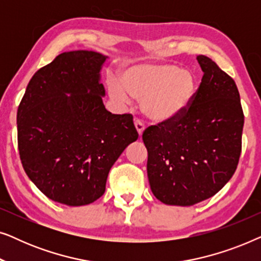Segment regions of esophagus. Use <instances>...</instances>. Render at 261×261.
I'll use <instances>...</instances> for the list:
<instances>
[{
	"label": "esophagus",
	"mask_w": 261,
	"mask_h": 261,
	"mask_svg": "<svg viewBox=\"0 0 261 261\" xmlns=\"http://www.w3.org/2000/svg\"><path fill=\"white\" fill-rule=\"evenodd\" d=\"M134 126H135V128H137V132H138L139 137L141 138V135H142V133H144V130H145L144 123L140 122V121H139V120H137V121H135V122H134Z\"/></svg>",
	"instance_id": "obj_1"
}]
</instances>
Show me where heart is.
Masks as SVG:
<instances>
[{"label": "heart", "instance_id": "heart-1", "mask_svg": "<svg viewBox=\"0 0 261 261\" xmlns=\"http://www.w3.org/2000/svg\"><path fill=\"white\" fill-rule=\"evenodd\" d=\"M197 80L191 71L174 64H139L122 71L120 82L108 81L110 97L141 101L145 116L155 123H170L183 117L197 94Z\"/></svg>", "mask_w": 261, "mask_h": 261}]
</instances>
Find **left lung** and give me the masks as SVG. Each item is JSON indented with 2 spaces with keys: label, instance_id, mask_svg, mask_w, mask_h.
Here are the masks:
<instances>
[{
  "label": "left lung",
  "instance_id": "obj_1",
  "mask_svg": "<svg viewBox=\"0 0 261 261\" xmlns=\"http://www.w3.org/2000/svg\"><path fill=\"white\" fill-rule=\"evenodd\" d=\"M202 82L181 119L144 132L147 176L153 195L169 205L189 206L219 192L237 170L244 112L231 77L197 56Z\"/></svg>",
  "mask_w": 261,
  "mask_h": 261
}]
</instances>
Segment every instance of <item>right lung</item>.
I'll return each mask as SVG.
<instances>
[{"instance_id": "1", "label": "right lung", "mask_w": 261, "mask_h": 261, "mask_svg": "<svg viewBox=\"0 0 261 261\" xmlns=\"http://www.w3.org/2000/svg\"><path fill=\"white\" fill-rule=\"evenodd\" d=\"M94 51L57 56L28 83L17 109V145L24 172L52 201L80 206L106 191L114 163L139 137L130 114L106 109Z\"/></svg>"}]
</instances>
